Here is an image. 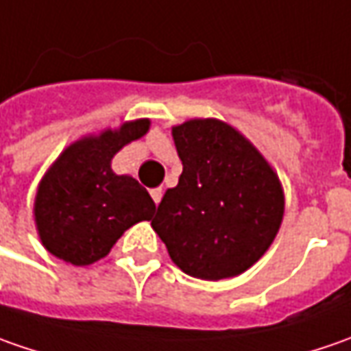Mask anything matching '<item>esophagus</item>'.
Instances as JSON below:
<instances>
[{
  "label": "esophagus",
  "mask_w": 351,
  "mask_h": 351,
  "mask_svg": "<svg viewBox=\"0 0 351 351\" xmlns=\"http://www.w3.org/2000/svg\"><path fill=\"white\" fill-rule=\"evenodd\" d=\"M150 195H152V199H154V203L158 205L160 201H162V195H164V189L162 187H156V189H152L150 191Z\"/></svg>",
  "instance_id": "esophagus-1"
}]
</instances>
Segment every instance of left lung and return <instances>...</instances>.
Masks as SVG:
<instances>
[{
	"mask_svg": "<svg viewBox=\"0 0 351 351\" xmlns=\"http://www.w3.org/2000/svg\"><path fill=\"white\" fill-rule=\"evenodd\" d=\"M183 171L152 228L183 274L219 281L244 274L276 240L285 213L277 171L234 127L189 119L171 127Z\"/></svg>",
	"mask_w": 351,
	"mask_h": 351,
	"instance_id": "left-lung-1",
	"label": "left lung"
}]
</instances>
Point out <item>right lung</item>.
Wrapping results in <instances>:
<instances>
[{"instance_id": "right-lung-1", "label": "right lung", "mask_w": 351, "mask_h": 351, "mask_svg": "<svg viewBox=\"0 0 351 351\" xmlns=\"http://www.w3.org/2000/svg\"><path fill=\"white\" fill-rule=\"evenodd\" d=\"M150 119L127 121L72 142L52 162L34 195V224L43 246L72 265L105 258L132 224L150 221L152 197L132 176H117L113 156L142 138Z\"/></svg>"}]
</instances>
